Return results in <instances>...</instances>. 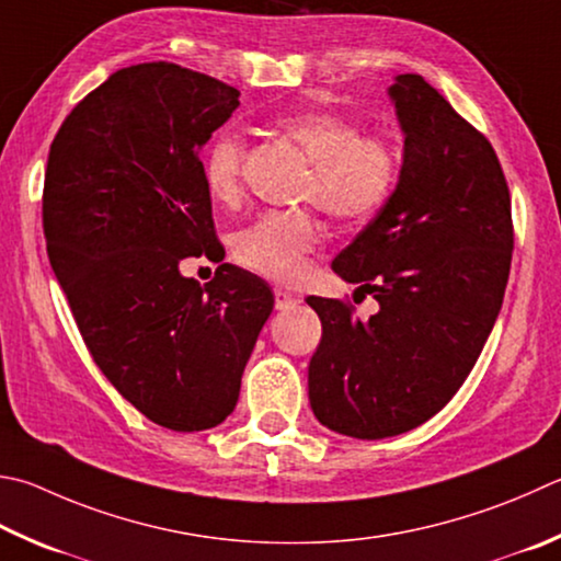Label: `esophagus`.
Masks as SVG:
<instances>
[{
	"label": "esophagus",
	"instance_id": "1",
	"mask_svg": "<svg viewBox=\"0 0 561 561\" xmlns=\"http://www.w3.org/2000/svg\"><path fill=\"white\" fill-rule=\"evenodd\" d=\"M299 304V299L294 297L291 291H284V289H274V307H277V311H287V309H294Z\"/></svg>",
	"mask_w": 561,
	"mask_h": 561
}]
</instances>
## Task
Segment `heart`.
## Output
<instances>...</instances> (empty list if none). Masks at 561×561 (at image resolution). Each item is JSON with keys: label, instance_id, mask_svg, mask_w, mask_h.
<instances>
[{"label": "heart", "instance_id": "heart-1", "mask_svg": "<svg viewBox=\"0 0 561 561\" xmlns=\"http://www.w3.org/2000/svg\"><path fill=\"white\" fill-rule=\"evenodd\" d=\"M279 129L311 161L304 201H311L343 226L370 220L390 201L400 151L385 131H363L339 112H297L279 119ZM248 145L236 129L210 141L203 157V183L220 206H238L245 191ZM323 228L311 210L262 213L238 230L232 254L242 267L272 282L301 277L307 254L319 245Z\"/></svg>", "mask_w": 561, "mask_h": 561}]
</instances>
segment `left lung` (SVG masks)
I'll list each match as a JSON object with an SVG mask.
<instances>
[{
  "instance_id": "obj_1",
  "label": "left lung",
  "mask_w": 561,
  "mask_h": 561,
  "mask_svg": "<svg viewBox=\"0 0 561 561\" xmlns=\"http://www.w3.org/2000/svg\"><path fill=\"white\" fill-rule=\"evenodd\" d=\"M387 93L404 131L400 181L331 264L380 309L360 321L341 299H307L323 329L311 410L355 439L410 432L451 400L493 331L513 260L511 191L491 141L422 76H397Z\"/></svg>"
}]
</instances>
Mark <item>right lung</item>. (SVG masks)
I'll use <instances>...</instances> for the list:
<instances>
[{
    "mask_svg": "<svg viewBox=\"0 0 561 561\" xmlns=\"http://www.w3.org/2000/svg\"><path fill=\"white\" fill-rule=\"evenodd\" d=\"M240 90L167 60L112 73L48 151L44 236L90 355L159 426L203 432L236 410L274 294L220 264L198 284L181 260L222 248L201 149Z\"/></svg>",
    "mask_w": 561,
    "mask_h": 561,
    "instance_id": "add662e5",
    "label": "right lung"
}]
</instances>
